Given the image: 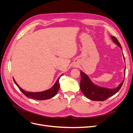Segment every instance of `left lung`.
Wrapping results in <instances>:
<instances>
[{"label": "left lung", "mask_w": 133, "mask_h": 133, "mask_svg": "<svg viewBox=\"0 0 133 133\" xmlns=\"http://www.w3.org/2000/svg\"><path fill=\"white\" fill-rule=\"evenodd\" d=\"M111 38L113 42L117 44V45L122 50V46L119 43L118 39L114 36H111ZM123 55L125 61L123 53ZM80 74H81V80H80V87L82 92L87 98L94 101H104L110 96L114 95L120 90L124 82L123 80V82L116 88H108L96 85L91 81L89 76L82 70H80ZM124 74L125 77V67L124 68Z\"/></svg>", "instance_id": "8db88e82"}]
</instances>
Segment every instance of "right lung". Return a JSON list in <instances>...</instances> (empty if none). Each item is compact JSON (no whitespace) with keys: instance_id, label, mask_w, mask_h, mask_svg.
<instances>
[{"instance_id":"add662e5","label":"right lung","mask_w":133,"mask_h":133,"mask_svg":"<svg viewBox=\"0 0 133 133\" xmlns=\"http://www.w3.org/2000/svg\"><path fill=\"white\" fill-rule=\"evenodd\" d=\"M62 75L63 74L58 78L57 81H56L53 87H51L50 89L40 92H29L25 91L21 87H19V85L17 84V83L15 82V80L14 78L13 80L15 84L19 88V89L21 90V91L26 96V97L38 100H44L53 98L57 94V92L60 88L59 79Z\"/></svg>"}]
</instances>
